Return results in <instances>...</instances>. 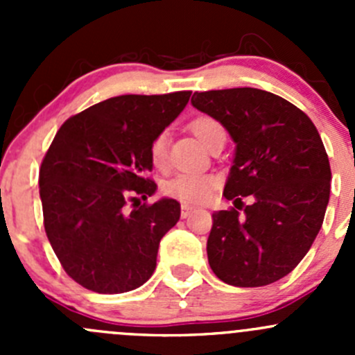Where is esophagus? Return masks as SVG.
<instances>
[{
    "instance_id": "1",
    "label": "esophagus",
    "mask_w": 355,
    "mask_h": 355,
    "mask_svg": "<svg viewBox=\"0 0 355 355\" xmlns=\"http://www.w3.org/2000/svg\"><path fill=\"white\" fill-rule=\"evenodd\" d=\"M192 211H194V207H192L191 206V204H182V211H180V213H182V218H187V216H191V213H192Z\"/></svg>"
}]
</instances>
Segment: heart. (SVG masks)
<instances>
[{
    "mask_svg": "<svg viewBox=\"0 0 355 355\" xmlns=\"http://www.w3.org/2000/svg\"><path fill=\"white\" fill-rule=\"evenodd\" d=\"M189 130L202 142L206 148H211L220 137H225V128L216 118L199 114L189 121ZM149 161L156 170H166L168 166V139L166 134H157L149 142L148 149ZM218 178L211 173H178L168 178L161 185V191L168 198H173L184 202H202L211 196L216 187Z\"/></svg>",
    "mask_w": 355,
    "mask_h": 355,
    "instance_id": "obj_1",
    "label": "heart"
}]
</instances>
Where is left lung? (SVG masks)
<instances>
[{
	"label": "left lung",
	"instance_id": "obj_1",
	"mask_svg": "<svg viewBox=\"0 0 355 355\" xmlns=\"http://www.w3.org/2000/svg\"><path fill=\"white\" fill-rule=\"evenodd\" d=\"M192 105L237 144L223 191L235 207L213 214L211 270L234 287L273 284L302 261L323 225L331 170L320 132L302 110L261 89L194 92Z\"/></svg>",
	"mask_w": 355,
	"mask_h": 355
}]
</instances>
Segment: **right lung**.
<instances>
[{
  "label": "right lung",
  "instance_id": "right-lung-1",
  "mask_svg": "<svg viewBox=\"0 0 355 355\" xmlns=\"http://www.w3.org/2000/svg\"><path fill=\"white\" fill-rule=\"evenodd\" d=\"M191 94L116 96L73 114L56 132L39 170L44 230L63 270L84 288L123 293L151 278L180 202H146L156 191L149 142Z\"/></svg>",
  "mask_w": 355,
  "mask_h": 355
}]
</instances>
